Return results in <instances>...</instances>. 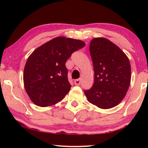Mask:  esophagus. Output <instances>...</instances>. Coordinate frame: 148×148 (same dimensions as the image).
I'll list each match as a JSON object with an SVG mask.
<instances>
[{
  "mask_svg": "<svg viewBox=\"0 0 148 148\" xmlns=\"http://www.w3.org/2000/svg\"><path fill=\"white\" fill-rule=\"evenodd\" d=\"M80 83H81V79H76L74 80V84L76 86H78V85L80 84Z\"/></svg>",
  "mask_w": 148,
  "mask_h": 148,
  "instance_id": "1",
  "label": "esophagus"
}]
</instances>
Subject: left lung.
Instances as JSON below:
<instances>
[{
    "instance_id": "8db88e82",
    "label": "left lung",
    "mask_w": 148,
    "mask_h": 148,
    "mask_svg": "<svg viewBox=\"0 0 148 148\" xmlns=\"http://www.w3.org/2000/svg\"><path fill=\"white\" fill-rule=\"evenodd\" d=\"M95 72V82L84 93L88 101L102 109L119 104L131 83V69L128 57L113 42L95 38L89 46Z\"/></svg>"
}]
</instances>
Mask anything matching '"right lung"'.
I'll list each match as a JSON object with an SVG mask.
<instances>
[{"label":"right lung","instance_id":"obj_1","mask_svg":"<svg viewBox=\"0 0 148 148\" xmlns=\"http://www.w3.org/2000/svg\"><path fill=\"white\" fill-rule=\"evenodd\" d=\"M85 45L79 40L59 36L32 52L25 66L23 82L33 103L46 107L64 99L71 87L65 63Z\"/></svg>","mask_w":148,"mask_h":148}]
</instances>
